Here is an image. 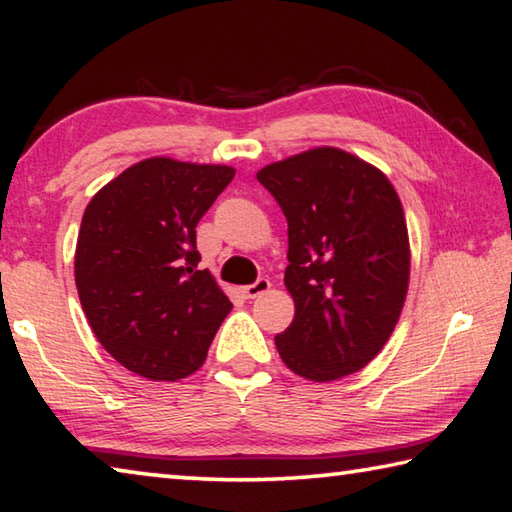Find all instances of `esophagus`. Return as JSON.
Listing matches in <instances>:
<instances>
[{"mask_svg":"<svg viewBox=\"0 0 512 512\" xmlns=\"http://www.w3.org/2000/svg\"><path fill=\"white\" fill-rule=\"evenodd\" d=\"M269 285H272V283H269L267 278H256V281H254L252 285H245V287H243V294H245L247 298H256V296H260V294H265L267 289H269Z\"/></svg>","mask_w":512,"mask_h":512,"instance_id":"obj_1","label":"esophagus"}]
</instances>
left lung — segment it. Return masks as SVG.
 Here are the masks:
<instances>
[{"label":"left lung","instance_id":"obj_1","mask_svg":"<svg viewBox=\"0 0 512 512\" xmlns=\"http://www.w3.org/2000/svg\"><path fill=\"white\" fill-rule=\"evenodd\" d=\"M287 218L292 325L283 363L310 381L368 365L390 339L408 292L410 247L397 191L341 149L298 153L256 173Z\"/></svg>","mask_w":512,"mask_h":512}]
</instances>
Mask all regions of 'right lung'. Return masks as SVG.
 I'll return each instance as SVG.
<instances>
[{
	"label": "right lung",
	"mask_w": 512,
	"mask_h": 512,
	"mask_svg": "<svg viewBox=\"0 0 512 512\" xmlns=\"http://www.w3.org/2000/svg\"><path fill=\"white\" fill-rule=\"evenodd\" d=\"M234 173L149 158L86 207L75 249L77 294L98 341L127 370L178 381L205 363L231 303L198 269L196 225Z\"/></svg>",
	"instance_id": "obj_1"
}]
</instances>
